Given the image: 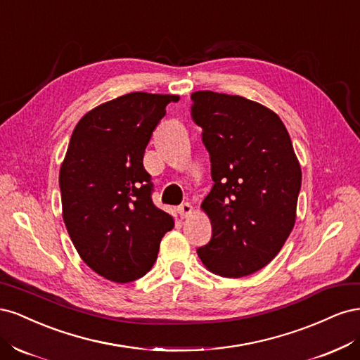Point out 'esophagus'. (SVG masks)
<instances>
[{
  "mask_svg": "<svg viewBox=\"0 0 360 360\" xmlns=\"http://www.w3.org/2000/svg\"><path fill=\"white\" fill-rule=\"evenodd\" d=\"M179 212L181 217H188L192 213V205L189 202H183L179 205Z\"/></svg>",
  "mask_w": 360,
  "mask_h": 360,
  "instance_id": "1",
  "label": "esophagus"
}]
</instances>
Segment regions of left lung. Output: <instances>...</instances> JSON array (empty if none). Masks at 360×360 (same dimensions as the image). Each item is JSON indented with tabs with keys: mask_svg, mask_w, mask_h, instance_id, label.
<instances>
[{
	"mask_svg": "<svg viewBox=\"0 0 360 360\" xmlns=\"http://www.w3.org/2000/svg\"><path fill=\"white\" fill-rule=\"evenodd\" d=\"M191 99L213 180L201 204L212 238L197 254L216 275L248 276L278 255L296 222L299 160L284 123L269 108L214 91Z\"/></svg>",
	"mask_w": 360,
	"mask_h": 360,
	"instance_id": "1",
	"label": "left lung"
}]
</instances>
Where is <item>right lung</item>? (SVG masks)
I'll use <instances>...</instances> for the list:
<instances>
[{"mask_svg": "<svg viewBox=\"0 0 360 360\" xmlns=\"http://www.w3.org/2000/svg\"><path fill=\"white\" fill-rule=\"evenodd\" d=\"M179 96L135 91L86 112L60 169L63 219L84 263L126 284L155 264L172 216L153 204L143 165L153 130Z\"/></svg>", "mask_w": 360, "mask_h": 360, "instance_id": "right-lung-1", "label": "right lung"}]
</instances>
